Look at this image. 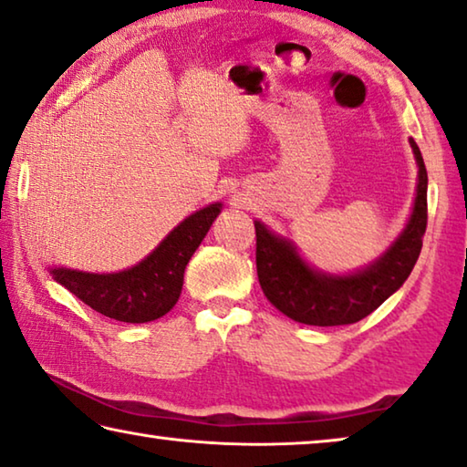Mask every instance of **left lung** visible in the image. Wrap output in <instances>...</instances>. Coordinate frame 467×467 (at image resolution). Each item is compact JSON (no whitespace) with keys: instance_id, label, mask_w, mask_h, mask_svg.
Instances as JSON below:
<instances>
[{"instance_id":"obj_1","label":"left lung","mask_w":467,"mask_h":467,"mask_svg":"<svg viewBox=\"0 0 467 467\" xmlns=\"http://www.w3.org/2000/svg\"><path fill=\"white\" fill-rule=\"evenodd\" d=\"M418 187L411 216L379 260L351 274H327L303 262L297 247L255 220V264L262 291L274 307L309 327L359 322L401 288L416 265L428 222V174L416 140Z\"/></svg>"}]
</instances>
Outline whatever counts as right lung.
<instances>
[{"label": "right lung", "mask_w": 467, "mask_h": 467, "mask_svg": "<svg viewBox=\"0 0 467 467\" xmlns=\"http://www.w3.org/2000/svg\"><path fill=\"white\" fill-rule=\"evenodd\" d=\"M220 212L222 203H210L191 213L132 268L112 274L49 268V274L88 307L112 320L130 324L158 320L179 301L184 268Z\"/></svg>", "instance_id": "obj_1"}]
</instances>
